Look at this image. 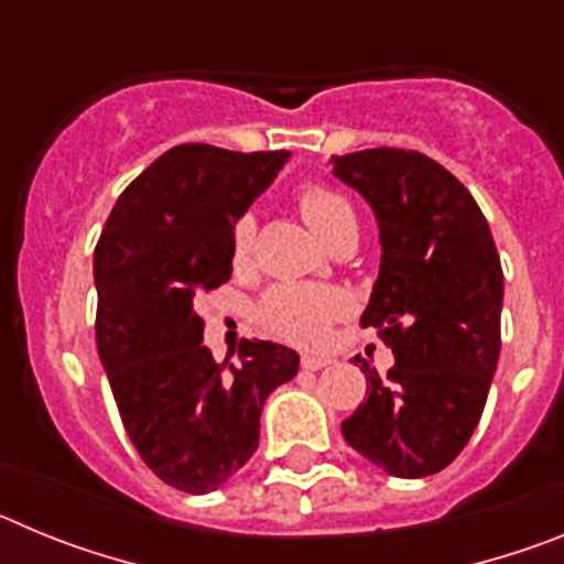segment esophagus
I'll return each instance as SVG.
<instances>
[{
  "instance_id": "esophagus-1",
  "label": "esophagus",
  "mask_w": 564,
  "mask_h": 564,
  "mask_svg": "<svg viewBox=\"0 0 564 564\" xmlns=\"http://www.w3.org/2000/svg\"><path fill=\"white\" fill-rule=\"evenodd\" d=\"M302 370H322V367H327L330 364V358L325 356H302Z\"/></svg>"
}]
</instances>
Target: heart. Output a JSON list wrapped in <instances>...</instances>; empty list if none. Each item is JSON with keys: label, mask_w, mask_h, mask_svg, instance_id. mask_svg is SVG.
<instances>
[{"label": "heart", "mask_w": 564, "mask_h": 564, "mask_svg": "<svg viewBox=\"0 0 564 564\" xmlns=\"http://www.w3.org/2000/svg\"><path fill=\"white\" fill-rule=\"evenodd\" d=\"M299 212L322 239L330 237L344 223H356V212L350 203L322 183H311L299 192ZM251 242L253 220L239 217L231 231L234 265L246 262L251 253ZM341 311L344 299L330 288L316 285H276L259 302V318L268 330L293 344H305V347L325 341L327 330Z\"/></svg>", "instance_id": "b5f03b06"}]
</instances>
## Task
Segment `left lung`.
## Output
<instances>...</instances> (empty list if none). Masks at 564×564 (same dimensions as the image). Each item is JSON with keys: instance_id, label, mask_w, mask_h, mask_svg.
Wrapping results in <instances>:
<instances>
[{"instance_id": "obj_1", "label": "left lung", "mask_w": 564, "mask_h": 564, "mask_svg": "<svg viewBox=\"0 0 564 564\" xmlns=\"http://www.w3.org/2000/svg\"><path fill=\"white\" fill-rule=\"evenodd\" d=\"M333 174L370 203L381 271L361 327L395 356L364 364L367 398L341 423L358 455L395 477L435 475L475 432L500 358L502 268L468 188L406 149L333 154Z\"/></svg>"}]
</instances>
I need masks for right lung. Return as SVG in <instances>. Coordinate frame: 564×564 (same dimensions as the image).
<instances>
[{"mask_svg":"<svg viewBox=\"0 0 564 564\" xmlns=\"http://www.w3.org/2000/svg\"><path fill=\"white\" fill-rule=\"evenodd\" d=\"M291 152L183 143L118 197L93 257L96 344L141 460L166 486L206 495L251 460L259 415L299 356L242 341L239 364L203 347L194 299L231 279V231Z\"/></svg>","mask_w":564,"mask_h":564,"instance_id":"add662e5","label":"right lung"}]
</instances>
